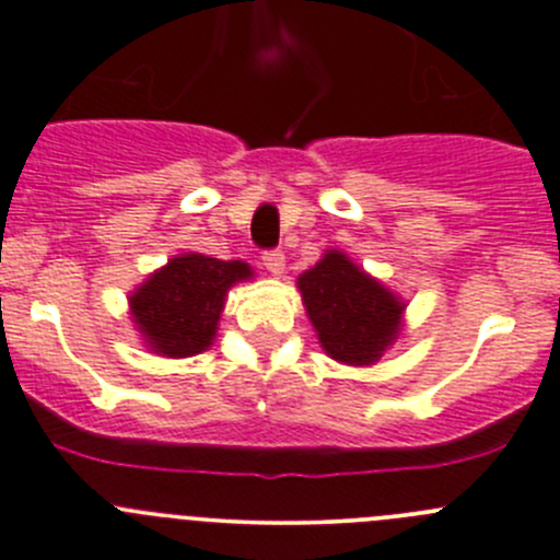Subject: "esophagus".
<instances>
[{
	"label": "esophagus",
	"mask_w": 560,
	"mask_h": 560,
	"mask_svg": "<svg viewBox=\"0 0 560 560\" xmlns=\"http://www.w3.org/2000/svg\"><path fill=\"white\" fill-rule=\"evenodd\" d=\"M262 265L270 276H281L284 273V254L281 250H265Z\"/></svg>",
	"instance_id": "esophagus-1"
}]
</instances>
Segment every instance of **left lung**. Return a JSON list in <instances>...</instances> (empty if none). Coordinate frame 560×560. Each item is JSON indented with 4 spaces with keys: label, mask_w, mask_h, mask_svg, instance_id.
Returning a JSON list of instances; mask_svg holds the SVG:
<instances>
[{
    "label": "left lung",
    "mask_w": 560,
    "mask_h": 560,
    "mask_svg": "<svg viewBox=\"0 0 560 560\" xmlns=\"http://www.w3.org/2000/svg\"><path fill=\"white\" fill-rule=\"evenodd\" d=\"M306 317L328 359L370 368L404 334L406 301L359 268L345 250L328 248L320 262L298 276Z\"/></svg>",
    "instance_id": "1"
}]
</instances>
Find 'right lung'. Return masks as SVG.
Returning <instances> with one entry per match:
<instances>
[{"instance_id":"add662e5","label":"right lung","mask_w":560,"mask_h":560,"mask_svg":"<svg viewBox=\"0 0 560 560\" xmlns=\"http://www.w3.org/2000/svg\"><path fill=\"white\" fill-rule=\"evenodd\" d=\"M254 279L243 259H215L196 250L174 256L129 292V315L156 357L187 359L207 351L218 337L226 295Z\"/></svg>"}]
</instances>
